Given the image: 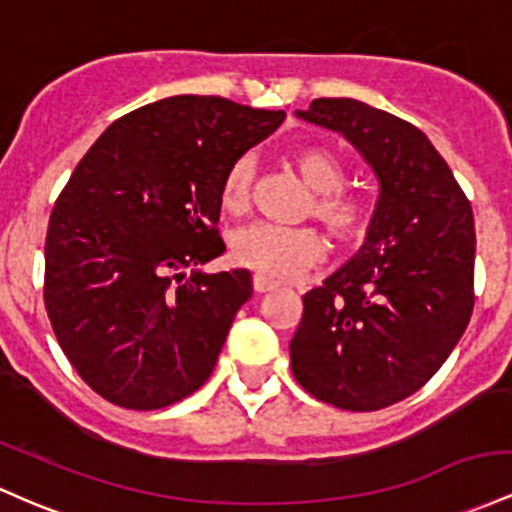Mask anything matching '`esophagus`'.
I'll return each instance as SVG.
<instances>
[{"instance_id": "esophagus-1", "label": "esophagus", "mask_w": 512, "mask_h": 512, "mask_svg": "<svg viewBox=\"0 0 512 512\" xmlns=\"http://www.w3.org/2000/svg\"><path fill=\"white\" fill-rule=\"evenodd\" d=\"M252 286H255L257 294H267V291L277 289V284L269 282V279H265V277H260V274H255V279H252Z\"/></svg>"}]
</instances>
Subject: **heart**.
Masks as SVG:
<instances>
[{"mask_svg": "<svg viewBox=\"0 0 512 512\" xmlns=\"http://www.w3.org/2000/svg\"><path fill=\"white\" fill-rule=\"evenodd\" d=\"M294 167L303 182L316 192L308 213H313L330 238L338 243L357 240L367 228L369 213L357 196L342 192L345 167L338 157L325 148H303L294 153ZM252 182H255V160L250 155H240L238 160L230 162L218 192L223 211L238 216L250 209ZM320 255H323V240L313 228L252 223L230 238V257L235 265L252 269L269 282L296 277L303 269L316 265Z\"/></svg>", "mask_w": 512, "mask_h": 512, "instance_id": "b5f03b06", "label": "heart"}]
</instances>
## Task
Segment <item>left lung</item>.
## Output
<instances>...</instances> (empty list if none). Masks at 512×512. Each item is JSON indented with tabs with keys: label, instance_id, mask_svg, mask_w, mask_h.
<instances>
[{
	"label": "left lung",
	"instance_id": "8db88e82",
	"mask_svg": "<svg viewBox=\"0 0 512 512\" xmlns=\"http://www.w3.org/2000/svg\"><path fill=\"white\" fill-rule=\"evenodd\" d=\"M296 116L340 133L379 182L357 255L303 294L291 372L318 401L379 411L452 355L474 311V213L420 128L357 99H313Z\"/></svg>",
	"mask_w": 512,
	"mask_h": 512
}]
</instances>
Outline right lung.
<instances>
[{
  "mask_svg": "<svg viewBox=\"0 0 512 512\" xmlns=\"http://www.w3.org/2000/svg\"><path fill=\"white\" fill-rule=\"evenodd\" d=\"M284 116L179 94L111 123L75 167L50 213L43 296L67 359L106 401L157 411L211 376L252 296L247 269H199L226 250L221 179Z\"/></svg>",
  "mask_w": 512,
  "mask_h": 512,
  "instance_id": "1",
  "label": "right lung"
}]
</instances>
